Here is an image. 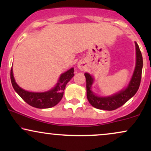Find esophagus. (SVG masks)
I'll list each match as a JSON object with an SVG mask.
<instances>
[{
    "instance_id": "1",
    "label": "esophagus",
    "mask_w": 151,
    "mask_h": 151,
    "mask_svg": "<svg viewBox=\"0 0 151 151\" xmlns=\"http://www.w3.org/2000/svg\"><path fill=\"white\" fill-rule=\"evenodd\" d=\"M78 67H79V69L80 70H84V69H85V65H84V62H79V64H78Z\"/></svg>"
}]
</instances>
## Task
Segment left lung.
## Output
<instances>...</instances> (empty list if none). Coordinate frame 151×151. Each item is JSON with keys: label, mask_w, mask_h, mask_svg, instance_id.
Masks as SVG:
<instances>
[{"label": "left lung", "mask_w": 151, "mask_h": 151, "mask_svg": "<svg viewBox=\"0 0 151 151\" xmlns=\"http://www.w3.org/2000/svg\"><path fill=\"white\" fill-rule=\"evenodd\" d=\"M135 45H136V68H135L131 80L126 89L122 90L120 92L111 96L99 97V96H95L91 90V85L93 84V78L89 74H84L86 82V96H87L88 101L93 107L99 109H102V110H115L124 105L126 102H127L130 99L136 94L141 84L142 68H143V58H142L141 52L138 44L135 42Z\"/></svg>", "instance_id": "left-lung-1"}]
</instances>
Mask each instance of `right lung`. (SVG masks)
Returning a JSON list of instances; mask_svg holds the SVG:
<instances>
[{"instance_id": "right-lung-1", "label": "right lung", "mask_w": 151, "mask_h": 151, "mask_svg": "<svg viewBox=\"0 0 151 151\" xmlns=\"http://www.w3.org/2000/svg\"><path fill=\"white\" fill-rule=\"evenodd\" d=\"M74 68L70 69L60 76L56 86L47 92H30L21 89L15 81L13 69L10 70V80L15 91L26 103L38 109H48L55 106L61 101L65 86L74 77Z\"/></svg>"}]
</instances>
